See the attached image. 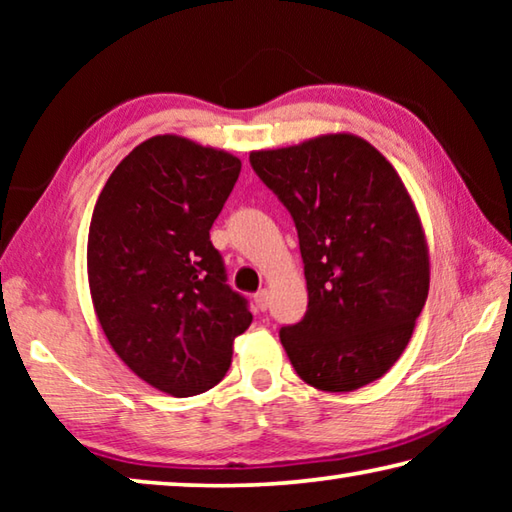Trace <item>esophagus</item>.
Instances as JSON below:
<instances>
[{
  "label": "esophagus",
  "instance_id": "esophagus-1",
  "mask_svg": "<svg viewBox=\"0 0 512 512\" xmlns=\"http://www.w3.org/2000/svg\"><path fill=\"white\" fill-rule=\"evenodd\" d=\"M255 305H257L259 311H266L268 305H271V293H268L266 289L257 291V293H255Z\"/></svg>",
  "mask_w": 512,
  "mask_h": 512
}]
</instances>
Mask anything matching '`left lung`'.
I'll use <instances>...</instances> for the list:
<instances>
[{
  "label": "left lung",
  "instance_id": "8db88e82",
  "mask_svg": "<svg viewBox=\"0 0 512 512\" xmlns=\"http://www.w3.org/2000/svg\"><path fill=\"white\" fill-rule=\"evenodd\" d=\"M291 212L305 262V318L280 329L309 386L352 393L384 377L429 293V246L400 173L352 133L250 153Z\"/></svg>",
  "mask_w": 512,
  "mask_h": 512
}]
</instances>
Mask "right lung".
<instances>
[{"label": "right lung", "mask_w": 512, "mask_h": 512, "mask_svg": "<svg viewBox=\"0 0 512 512\" xmlns=\"http://www.w3.org/2000/svg\"><path fill=\"white\" fill-rule=\"evenodd\" d=\"M239 171L228 151L155 135L117 164L94 205L88 282L99 325L137 377L173 397L219 384L253 323L210 241Z\"/></svg>", "instance_id": "right-lung-1"}]
</instances>
